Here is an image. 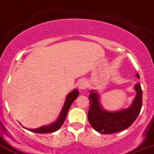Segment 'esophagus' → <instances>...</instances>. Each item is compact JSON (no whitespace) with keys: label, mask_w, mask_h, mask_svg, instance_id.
Here are the masks:
<instances>
[{"label":"esophagus","mask_w":154,"mask_h":154,"mask_svg":"<svg viewBox=\"0 0 154 154\" xmlns=\"http://www.w3.org/2000/svg\"><path fill=\"white\" fill-rule=\"evenodd\" d=\"M87 82L85 81H81V82H79L78 85V88L79 89V91H83V90H85L87 88Z\"/></svg>","instance_id":"1"}]
</instances>
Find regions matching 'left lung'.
I'll return each instance as SVG.
<instances>
[{
  "mask_svg": "<svg viewBox=\"0 0 154 154\" xmlns=\"http://www.w3.org/2000/svg\"><path fill=\"white\" fill-rule=\"evenodd\" d=\"M136 77L140 79L138 73ZM136 95L131 105L126 109L110 111L102 106L100 93L96 90L90 91V109L88 121L95 131L102 134L115 133L128 128L139 115L142 107V89L139 83L135 85Z\"/></svg>",
  "mask_w": 154,
  "mask_h": 154,
  "instance_id": "left-lung-1",
  "label": "left lung"
}]
</instances>
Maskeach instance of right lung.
Masks as SVG:
<instances>
[{"label": "right lung", "mask_w": 154, "mask_h": 154, "mask_svg": "<svg viewBox=\"0 0 154 154\" xmlns=\"http://www.w3.org/2000/svg\"><path fill=\"white\" fill-rule=\"evenodd\" d=\"M79 91L77 89L73 90L72 92H70L68 95H67L66 100H65L63 106L61 109V112H60L59 117L58 119L54 122L49 124L47 125H43V126L40 127L38 128L35 129H29L25 128L26 130H29V131L36 132V133H49V132H54L57 130H59L60 128L62 126V125L64 122V120L66 119V116L68 113L69 109L71 106L72 103H73L74 100L78 97Z\"/></svg>", "instance_id": "obj_1"}]
</instances>
